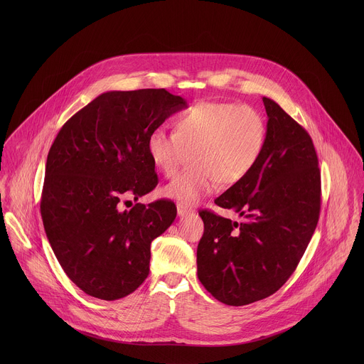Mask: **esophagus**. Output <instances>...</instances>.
<instances>
[{
	"mask_svg": "<svg viewBox=\"0 0 364 364\" xmlns=\"http://www.w3.org/2000/svg\"><path fill=\"white\" fill-rule=\"evenodd\" d=\"M176 210H178V215H181V217H183V215H186L188 213H191V208H188V206H185V205H182V203H178V205H176Z\"/></svg>",
	"mask_w": 364,
	"mask_h": 364,
	"instance_id": "obj_1",
	"label": "esophagus"
}]
</instances>
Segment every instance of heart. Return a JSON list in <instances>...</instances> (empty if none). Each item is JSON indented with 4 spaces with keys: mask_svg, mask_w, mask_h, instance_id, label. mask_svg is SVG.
<instances>
[{
    "mask_svg": "<svg viewBox=\"0 0 364 364\" xmlns=\"http://www.w3.org/2000/svg\"><path fill=\"white\" fill-rule=\"evenodd\" d=\"M175 132L154 129L147 151L166 178L179 171L191 153V169L162 189V195L193 205L214 192L220 182H242L258 165L267 143V123L251 105L198 102L175 117Z\"/></svg>",
    "mask_w": 364,
    "mask_h": 364,
    "instance_id": "1",
    "label": "heart"
}]
</instances>
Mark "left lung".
Here are the masks:
<instances>
[{
  "mask_svg": "<svg viewBox=\"0 0 364 364\" xmlns=\"http://www.w3.org/2000/svg\"><path fill=\"white\" fill-rule=\"evenodd\" d=\"M267 143L255 169L214 203L242 223L202 210L198 277L227 306H247L276 293L296 270L321 210V172L310 134L274 101L262 98Z\"/></svg>",
  "mask_w": 364,
  "mask_h": 364,
  "instance_id": "obj_1",
  "label": "left lung"
}]
</instances>
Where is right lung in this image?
<instances>
[{
  "label": "right lung",
  "instance_id": "1",
  "mask_svg": "<svg viewBox=\"0 0 364 364\" xmlns=\"http://www.w3.org/2000/svg\"><path fill=\"white\" fill-rule=\"evenodd\" d=\"M188 107L166 90L110 91L78 110L50 147L41 213L53 252L88 296L113 301L149 276L150 247L175 220L171 200L136 203L158 183L150 133Z\"/></svg>",
  "mask_w": 364,
  "mask_h": 364
}]
</instances>
